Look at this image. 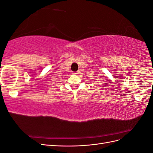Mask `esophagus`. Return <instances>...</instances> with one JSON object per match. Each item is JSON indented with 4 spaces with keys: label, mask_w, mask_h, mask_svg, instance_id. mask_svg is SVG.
<instances>
[{
    "label": "esophagus",
    "mask_w": 153,
    "mask_h": 153,
    "mask_svg": "<svg viewBox=\"0 0 153 153\" xmlns=\"http://www.w3.org/2000/svg\"><path fill=\"white\" fill-rule=\"evenodd\" d=\"M79 71H76V72H74L73 73V74H75V75H78V74H79Z\"/></svg>",
    "instance_id": "34e87169"
}]
</instances>
